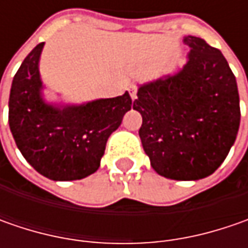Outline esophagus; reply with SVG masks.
Segmentation results:
<instances>
[{"mask_svg": "<svg viewBox=\"0 0 248 248\" xmlns=\"http://www.w3.org/2000/svg\"><path fill=\"white\" fill-rule=\"evenodd\" d=\"M129 93H131V98L132 99H137V92H138V87L137 85H131L128 88Z\"/></svg>", "mask_w": 248, "mask_h": 248, "instance_id": "34e87169", "label": "esophagus"}]
</instances>
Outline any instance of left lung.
I'll return each mask as SVG.
<instances>
[{
	"label": "left lung",
	"mask_w": 248,
	"mask_h": 248,
	"mask_svg": "<svg viewBox=\"0 0 248 248\" xmlns=\"http://www.w3.org/2000/svg\"><path fill=\"white\" fill-rule=\"evenodd\" d=\"M189 61L176 76L140 87L134 109L153 170L178 181L202 179L222 164L240 124L234 74L219 49L187 35Z\"/></svg>",
	"instance_id": "obj_1"
}]
</instances>
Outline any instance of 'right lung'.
<instances>
[{
	"mask_svg": "<svg viewBox=\"0 0 248 248\" xmlns=\"http://www.w3.org/2000/svg\"><path fill=\"white\" fill-rule=\"evenodd\" d=\"M38 44L16 72L9 95V127L23 157L44 176L74 181L93 174L110 134L131 109L128 92L82 106L56 109L40 96Z\"/></svg>",
	"mask_w": 248,
	"mask_h": 248,
	"instance_id": "add662e5",
	"label": "right lung"
}]
</instances>
